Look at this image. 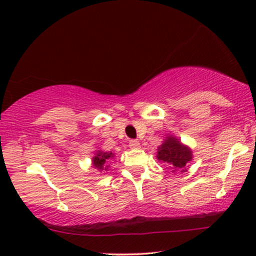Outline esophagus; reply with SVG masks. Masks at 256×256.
Wrapping results in <instances>:
<instances>
[{
    "instance_id": "obj_1",
    "label": "esophagus",
    "mask_w": 256,
    "mask_h": 256,
    "mask_svg": "<svg viewBox=\"0 0 256 256\" xmlns=\"http://www.w3.org/2000/svg\"><path fill=\"white\" fill-rule=\"evenodd\" d=\"M128 146H130L131 149H138L140 146V143L138 142L137 140H130V143H128Z\"/></svg>"
}]
</instances>
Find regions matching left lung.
Segmentation results:
<instances>
[{"mask_svg":"<svg viewBox=\"0 0 256 256\" xmlns=\"http://www.w3.org/2000/svg\"><path fill=\"white\" fill-rule=\"evenodd\" d=\"M156 158L161 162H166L173 168V172H185L186 164L192 158V149L184 146L178 138L167 136L164 143L158 146Z\"/></svg>","mask_w":256,"mask_h":256,"instance_id":"obj_1","label":"left lung"}]
</instances>
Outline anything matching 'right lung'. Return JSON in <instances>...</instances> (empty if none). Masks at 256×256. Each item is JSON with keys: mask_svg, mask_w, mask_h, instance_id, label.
Returning <instances> with one entry per match:
<instances>
[{"mask_svg": "<svg viewBox=\"0 0 256 256\" xmlns=\"http://www.w3.org/2000/svg\"><path fill=\"white\" fill-rule=\"evenodd\" d=\"M114 158L113 152H106L98 150L96 152L95 156L92 158V166L95 168H98V171H107V168L110 167L108 162H110V158Z\"/></svg>", "mask_w": 256, "mask_h": 256, "instance_id": "right-lung-1", "label": "right lung"}]
</instances>
